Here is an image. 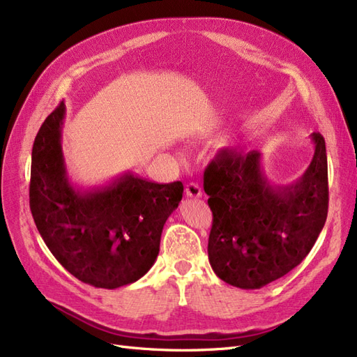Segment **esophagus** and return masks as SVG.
I'll list each match as a JSON object with an SVG mask.
<instances>
[{
    "label": "esophagus",
    "instance_id": "obj_1",
    "mask_svg": "<svg viewBox=\"0 0 357 357\" xmlns=\"http://www.w3.org/2000/svg\"><path fill=\"white\" fill-rule=\"evenodd\" d=\"M185 193L188 198H201L202 197V192H201V188L198 183H188Z\"/></svg>",
    "mask_w": 357,
    "mask_h": 357
}]
</instances>
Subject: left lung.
Segmentation results:
<instances>
[{
  "mask_svg": "<svg viewBox=\"0 0 357 357\" xmlns=\"http://www.w3.org/2000/svg\"><path fill=\"white\" fill-rule=\"evenodd\" d=\"M314 155L299 180L274 185L262 153H220L205 169L213 211L208 261L220 280L261 289L298 266L314 245L328 215L325 139L311 134Z\"/></svg>",
  "mask_w": 357,
  "mask_h": 357,
  "instance_id": "1",
  "label": "left lung"
}]
</instances>
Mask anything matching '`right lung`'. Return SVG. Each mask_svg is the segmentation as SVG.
Instances as JSON below:
<instances>
[{"mask_svg":"<svg viewBox=\"0 0 357 357\" xmlns=\"http://www.w3.org/2000/svg\"><path fill=\"white\" fill-rule=\"evenodd\" d=\"M63 119L62 101L32 147V218L52 255L80 282L131 284L156 261L162 229L183 198L181 181L159 185L128 171L101 186L74 185L62 152Z\"/></svg>","mask_w":357,"mask_h":357,"instance_id":"right-lung-1","label":"right lung"}]
</instances>
